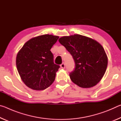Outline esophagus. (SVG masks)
<instances>
[{"instance_id": "34e87169", "label": "esophagus", "mask_w": 121, "mask_h": 121, "mask_svg": "<svg viewBox=\"0 0 121 121\" xmlns=\"http://www.w3.org/2000/svg\"><path fill=\"white\" fill-rule=\"evenodd\" d=\"M60 67H61V68L64 69V68H65V64L64 63H62V64H61V65H60Z\"/></svg>"}]
</instances>
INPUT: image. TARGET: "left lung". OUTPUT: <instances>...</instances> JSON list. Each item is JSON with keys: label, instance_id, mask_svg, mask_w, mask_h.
<instances>
[{"label": "left lung", "instance_id": "8db88e82", "mask_svg": "<svg viewBox=\"0 0 121 121\" xmlns=\"http://www.w3.org/2000/svg\"><path fill=\"white\" fill-rule=\"evenodd\" d=\"M59 41L74 59L75 68L69 75L71 81L82 88L97 85L108 65L107 54L101 45L92 38L78 34L63 36Z\"/></svg>", "mask_w": 121, "mask_h": 121}]
</instances>
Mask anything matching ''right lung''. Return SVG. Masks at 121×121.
<instances>
[{
	"label": "right lung",
	"mask_w": 121,
	"mask_h": 121,
	"mask_svg": "<svg viewBox=\"0 0 121 121\" xmlns=\"http://www.w3.org/2000/svg\"><path fill=\"white\" fill-rule=\"evenodd\" d=\"M59 37L44 35L27 41L17 53L16 65L20 77L28 87L40 91L52 84L60 66L53 62L50 50Z\"/></svg>",
	"instance_id": "right-lung-1"
}]
</instances>
